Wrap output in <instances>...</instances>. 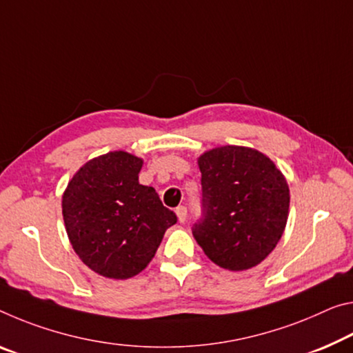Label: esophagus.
I'll list each match as a JSON object with an SVG mask.
<instances>
[{"instance_id": "1", "label": "esophagus", "mask_w": 353, "mask_h": 353, "mask_svg": "<svg viewBox=\"0 0 353 353\" xmlns=\"http://www.w3.org/2000/svg\"><path fill=\"white\" fill-rule=\"evenodd\" d=\"M176 215H177V220L181 221V223L187 220V207L179 205L177 209H176Z\"/></svg>"}]
</instances>
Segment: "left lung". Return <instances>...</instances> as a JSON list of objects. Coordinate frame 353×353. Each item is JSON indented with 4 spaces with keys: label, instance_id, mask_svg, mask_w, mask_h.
Instances as JSON below:
<instances>
[{
    "label": "left lung",
    "instance_id": "left-lung-1",
    "mask_svg": "<svg viewBox=\"0 0 353 353\" xmlns=\"http://www.w3.org/2000/svg\"><path fill=\"white\" fill-rule=\"evenodd\" d=\"M203 218L193 237L216 265L242 272L275 250L289 216V185L259 150L221 146L199 155Z\"/></svg>",
    "mask_w": 353,
    "mask_h": 353
}]
</instances>
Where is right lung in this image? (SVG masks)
Returning a JSON list of instances; mask_svg holds the SVG:
<instances>
[{
  "mask_svg": "<svg viewBox=\"0 0 353 353\" xmlns=\"http://www.w3.org/2000/svg\"><path fill=\"white\" fill-rule=\"evenodd\" d=\"M141 166L139 157L114 150L86 161L64 190L72 248L105 278L127 279L143 272L177 221L155 190L139 183Z\"/></svg>",
  "mask_w": 353,
  "mask_h": 353,
  "instance_id": "add662e5",
  "label": "right lung"
}]
</instances>
